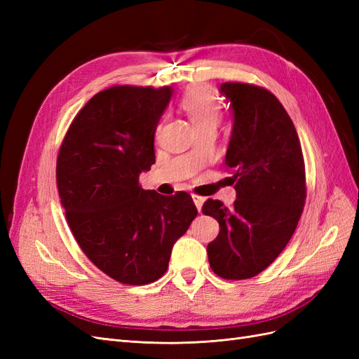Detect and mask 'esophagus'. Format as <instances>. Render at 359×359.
Here are the masks:
<instances>
[{
    "label": "esophagus",
    "instance_id": "esophagus-1",
    "mask_svg": "<svg viewBox=\"0 0 359 359\" xmlns=\"http://www.w3.org/2000/svg\"><path fill=\"white\" fill-rule=\"evenodd\" d=\"M191 198H193V202H194V205H196V208L201 211V208H202V205H203V198L202 196H198V194H191Z\"/></svg>",
    "mask_w": 359,
    "mask_h": 359
}]
</instances>
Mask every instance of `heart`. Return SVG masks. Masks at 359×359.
I'll list each match as a JSON object with an SVG mask.
<instances>
[{
  "label": "heart",
  "instance_id": "b5f03b06",
  "mask_svg": "<svg viewBox=\"0 0 359 359\" xmlns=\"http://www.w3.org/2000/svg\"><path fill=\"white\" fill-rule=\"evenodd\" d=\"M178 106L187 114L198 132L219 126L222 119V104L217 95L203 85H191L180 97Z\"/></svg>",
  "mask_w": 359,
  "mask_h": 359
}]
</instances>
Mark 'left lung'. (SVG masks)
<instances>
[{
	"label": "left lung",
	"instance_id": "1",
	"mask_svg": "<svg viewBox=\"0 0 359 359\" xmlns=\"http://www.w3.org/2000/svg\"><path fill=\"white\" fill-rule=\"evenodd\" d=\"M233 130L226 153L236 201L227 208L208 199L202 212L219 222L208 244L210 266L226 280L262 273L283 252L306 205V165L298 133L277 97L264 86L224 82Z\"/></svg>",
	"mask_w": 359,
	"mask_h": 359
}]
</instances>
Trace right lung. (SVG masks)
<instances>
[{
	"instance_id": "1",
	"label": "right lung",
	"mask_w": 359,
	"mask_h": 359,
	"mask_svg": "<svg viewBox=\"0 0 359 359\" xmlns=\"http://www.w3.org/2000/svg\"><path fill=\"white\" fill-rule=\"evenodd\" d=\"M170 86L114 85L86 102L64 136L57 184L76 243L106 276L140 286L166 273L172 247L198 215L189 193L144 190Z\"/></svg>"
}]
</instances>
